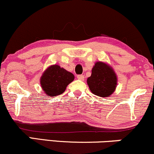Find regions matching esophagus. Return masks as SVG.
Instances as JSON below:
<instances>
[{
  "mask_svg": "<svg viewBox=\"0 0 154 154\" xmlns=\"http://www.w3.org/2000/svg\"><path fill=\"white\" fill-rule=\"evenodd\" d=\"M77 79H79V80H81V81H84V75H77Z\"/></svg>",
  "mask_w": 154,
  "mask_h": 154,
  "instance_id": "esophagus-1",
  "label": "esophagus"
}]
</instances>
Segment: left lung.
Listing matches in <instances>:
<instances>
[{"instance_id":"8db88e82","label":"left lung","mask_w":154,"mask_h":154,"mask_svg":"<svg viewBox=\"0 0 154 154\" xmlns=\"http://www.w3.org/2000/svg\"><path fill=\"white\" fill-rule=\"evenodd\" d=\"M91 92L101 97L111 95L117 86V75L110 65L103 62H96L91 69V75L87 79Z\"/></svg>"}]
</instances>
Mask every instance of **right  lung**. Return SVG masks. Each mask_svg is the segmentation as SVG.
<instances>
[{"instance_id":"add662e5","label":"right lung","mask_w":154,"mask_h":154,"mask_svg":"<svg viewBox=\"0 0 154 154\" xmlns=\"http://www.w3.org/2000/svg\"><path fill=\"white\" fill-rule=\"evenodd\" d=\"M73 74L58 65L48 67L43 72L40 83L44 93L48 97H56L63 94L67 86L74 80Z\"/></svg>"}]
</instances>
